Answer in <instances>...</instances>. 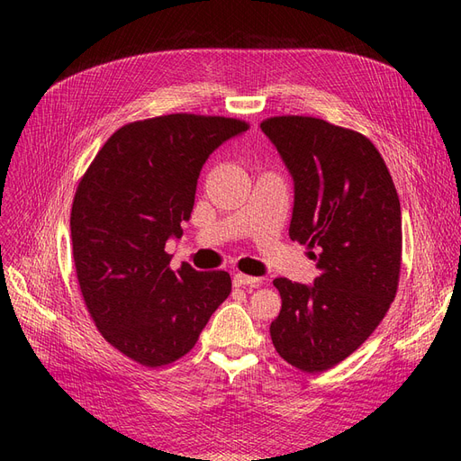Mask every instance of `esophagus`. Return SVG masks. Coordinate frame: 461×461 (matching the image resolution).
Returning a JSON list of instances; mask_svg holds the SVG:
<instances>
[{"label":"esophagus","instance_id":"esophagus-1","mask_svg":"<svg viewBox=\"0 0 461 461\" xmlns=\"http://www.w3.org/2000/svg\"><path fill=\"white\" fill-rule=\"evenodd\" d=\"M232 285H234V286H249V288H256V286H259V278L248 276V275H242V273H236V275L232 276Z\"/></svg>","mask_w":461,"mask_h":461}]
</instances>
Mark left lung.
Returning <instances> with one entry per match:
<instances>
[{"label": "left lung", "instance_id": "8db88e82", "mask_svg": "<svg viewBox=\"0 0 461 461\" xmlns=\"http://www.w3.org/2000/svg\"><path fill=\"white\" fill-rule=\"evenodd\" d=\"M292 180L288 234L317 261L313 285L275 278L283 308L275 350L305 373L330 369L364 344L394 300L402 261L400 200L364 134L315 119L261 122Z\"/></svg>", "mask_w": 461, "mask_h": 461}]
</instances>
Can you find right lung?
<instances>
[{
  "instance_id": "right-lung-1",
  "label": "right lung",
  "mask_w": 461,
  "mask_h": 461,
  "mask_svg": "<svg viewBox=\"0 0 461 461\" xmlns=\"http://www.w3.org/2000/svg\"><path fill=\"white\" fill-rule=\"evenodd\" d=\"M246 131L239 119L188 113L124 124L78 183L71 239L82 296L104 339L140 366L188 354L230 294L227 271H173L165 244L183 236L207 158Z\"/></svg>"
}]
</instances>
